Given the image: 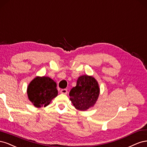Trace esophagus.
I'll list each match as a JSON object with an SVG mask.
<instances>
[{
    "label": "esophagus",
    "mask_w": 147,
    "mask_h": 147,
    "mask_svg": "<svg viewBox=\"0 0 147 147\" xmlns=\"http://www.w3.org/2000/svg\"><path fill=\"white\" fill-rule=\"evenodd\" d=\"M60 93H62V94H67L68 91H67V89H61V90H60Z\"/></svg>",
    "instance_id": "esophagus-1"
}]
</instances>
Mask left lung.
<instances>
[{
    "label": "left lung",
    "mask_w": 147,
    "mask_h": 147,
    "mask_svg": "<svg viewBox=\"0 0 147 147\" xmlns=\"http://www.w3.org/2000/svg\"><path fill=\"white\" fill-rule=\"evenodd\" d=\"M99 93L100 88L96 79L86 74L78 78L76 86L71 90L69 95L76 109L86 111L95 105Z\"/></svg>",
    "instance_id": "1"
}]
</instances>
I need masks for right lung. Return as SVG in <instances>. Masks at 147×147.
<instances>
[{"mask_svg": "<svg viewBox=\"0 0 147 147\" xmlns=\"http://www.w3.org/2000/svg\"><path fill=\"white\" fill-rule=\"evenodd\" d=\"M27 93L29 101L36 107H46L58 95L57 84L48 76H36L29 83Z\"/></svg>", "mask_w": 147, "mask_h": 147, "instance_id": "obj_1", "label": "right lung"}]
</instances>
